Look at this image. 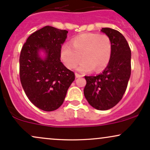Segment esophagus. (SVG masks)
<instances>
[{
	"label": "esophagus",
	"mask_w": 150,
	"mask_h": 150,
	"mask_svg": "<svg viewBox=\"0 0 150 150\" xmlns=\"http://www.w3.org/2000/svg\"><path fill=\"white\" fill-rule=\"evenodd\" d=\"M75 77H80L83 76V75H80V74H79V73H75Z\"/></svg>",
	"instance_id": "1"
}]
</instances>
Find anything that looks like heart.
<instances>
[{
	"label": "heart",
	"instance_id": "obj_1",
	"mask_svg": "<svg viewBox=\"0 0 150 150\" xmlns=\"http://www.w3.org/2000/svg\"><path fill=\"white\" fill-rule=\"evenodd\" d=\"M112 44L106 34L87 33L77 36L72 40L71 45L62 47L61 56L68 68H74L82 59L78 67L82 72L94 69L98 72L104 69L110 61Z\"/></svg>",
	"mask_w": 150,
	"mask_h": 150
}]
</instances>
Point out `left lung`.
<instances>
[{"instance_id": "left-lung-1", "label": "left lung", "mask_w": 150, "mask_h": 150, "mask_svg": "<svg viewBox=\"0 0 150 150\" xmlns=\"http://www.w3.org/2000/svg\"><path fill=\"white\" fill-rule=\"evenodd\" d=\"M110 38L112 51L105 70L96 76H85L84 94L92 107L108 110L118 104L126 90L131 73V51L126 39L118 31L102 28Z\"/></svg>"}]
</instances>
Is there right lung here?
<instances>
[{"label":"right lung","instance_id":"1","mask_svg":"<svg viewBox=\"0 0 150 150\" xmlns=\"http://www.w3.org/2000/svg\"><path fill=\"white\" fill-rule=\"evenodd\" d=\"M68 31L46 26L27 38L20 56V78L31 102L45 111L56 110L63 103L75 73L61 61L62 44ZM40 49L45 59L38 56Z\"/></svg>","mask_w":150,"mask_h":150}]
</instances>
